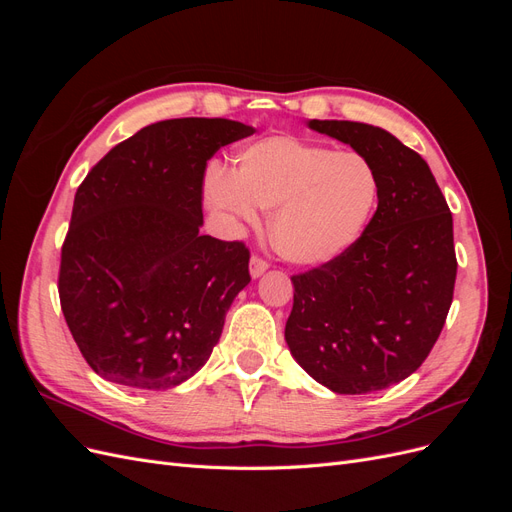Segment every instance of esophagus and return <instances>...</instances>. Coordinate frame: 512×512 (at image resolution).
<instances>
[{
	"mask_svg": "<svg viewBox=\"0 0 512 512\" xmlns=\"http://www.w3.org/2000/svg\"><path fill=\"white\" fill-rule=\"evenodd\" d=\"M267 269H269V265H267L265 260H262L260 256H252V260H250V275L254 277V280H256V277H260L262 273H265Z\"/></svg>",
	"mask_w": 512,
	"mask_h": 512,
	"instance_id": "34e87169",
	"label": "esophagus"
}]
</instances>
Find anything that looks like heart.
I'll use <instances>...</instances> for the list:
<instances>
[{
    "instance_id": "obj_1",
    "label": "heart",
    "mask_w": 512,
    "mask_h": 512,
    "mask_svg": "<svg viewBox=\"0 0 512 512\" xmlns=\"http://www.w3.org/2000/svg\"><path fill=\"white\" fill-rule=\"evenodd\" d=\"M203 196L232 228L256 224V209L271 211L275 252L292 265L316 267L361 239L378 205L380 179L359 151L273 134L239 147L230 175L211 168Z\"/></svg>"
}]
</instances>
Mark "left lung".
I'll return each mask as SVG.
<instances>
[{"mask_svg": "<svg viewBox=\"0 0 512 512\" xmlns=\"http://www.w3.org/2000/svg\"><path fill=\"white\" fill-rule=\"evenodd\" d=\"M374 164L378 209L361 239L322 267L292 275L290 354L339 395L406 380L431 352L453 303V215L416 151L382 128L312 119Z\"/></svg>", "mask_w": 512, "mask_h": 512, "instance_id": "8db88e82", "label": "left lung"}]
</instances>
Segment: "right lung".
I'll use <instances>...</instances> for the list:
<instances>
[{"instance_id":"1","label":"right lung","mask_w":512,"mask_h":512,"mask_svg":"<svg viewBox=\"0 0 512 512\" xmlns=\"http://www.w3.org/2000/svg\"><path fill=\"white\" fill-rule=\"evenodd\" d=\"M256 130L232 119L151 123L113 147L74 196L59 301L108 382L166 391L192 378L250 284L241 241L200 235L207 162Z\"/></svg>"}]
</instances>
